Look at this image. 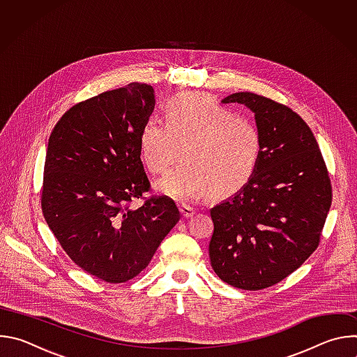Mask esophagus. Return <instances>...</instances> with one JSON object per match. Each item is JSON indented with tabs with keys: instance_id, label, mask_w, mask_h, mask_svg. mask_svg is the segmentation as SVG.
Here are the masks:
<instances>
[{
	"instance_id": "esophagus-1",
	"label": "esophagus",
	"mask_w": 357,
	"mask_h": 357,
	"mask_svg": "<svg viewBox=\"0 0 357 357\" xmlns=\"http://www.w3.org/2000/svg\"><path fill=\"white\" fill-rule=\"evenodd\" d=\"M179 212H181V215H182L183 218H186V219L195 215V209L190 208V206H188V205H181V206H179Z\"/></svg>"
}]
</instances>
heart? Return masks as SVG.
I'll list each match as a JSON object with an SVG mask.
<instances>
[{
  "label": "heart",
  "instance_id": "heart-1",
  "mask_svg": "<svg viewBox=\"0 0 357 357\" xmlns=\"http://www.w3.org/2000/svg\"><path fill=\"white\" fill-rule=\"evenodd\" d=\"M165 123L148 120L139 130V155L152 175L164 174L157 190L181 203L243 186L256 171L263 137L251 119L233 114L203 93H179L165 105Z\"/></svg>",
  "mask_w": 357,
  "mask_h": 357
}]
</instances>
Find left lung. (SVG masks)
Listing matches in <instances>:
<instances>
[{"label":"left lung","mask_w":357,"mask_h":357,"mask_svg":"<svg viewBox=\"0 0 357 357\" xmlns=\"http://www.w3.org/2000/svg\"><path fill=\"white\" fill-rule=\"evenodd\" d=\"M222 101L254 113L263 148L245 185L211 209L209 257L222 281L259 291L287 278L317 250L332 186L319 145L295 112L250 91Z\"/></svg>","instance_id":"left-lung-1"}]
</instances>
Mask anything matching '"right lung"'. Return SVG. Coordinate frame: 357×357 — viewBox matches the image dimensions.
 <instances>
[{"label":"right lung","mask_w":357,"mask_h":357,"mask_svg":"<svg viewBox=\"0 0 357 357\" xmlns=\"http://www.w3.org/2000/svg\"><path fill=\"white\" fill-rule=\"evenodd\" d=\"M154 89L132 82L69 109L49 137L40 205L72 261L110 284L137 277L181 215L168 196L130 203L151 185L139 158V130Z\"/></svg>","instance_id":"add662e5"}]
</instances>
